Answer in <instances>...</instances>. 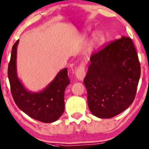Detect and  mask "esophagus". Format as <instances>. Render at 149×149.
Here are the masks:
<instances>
[{
	"instance_id": "obj_1",
	"label": "esophagus",
	"mask_w": 149,
	"mask_h": 149,
	"mask_svg": "<svg viewBox=\"0 0 149 149\" xmlns=\"http://www.w3.org/2000/svg\"><path fill=\"white\" fill-rule=\"evenodd\" d=\"M75 74L77 78L79 81H83L86 77V70H85L84 63H81L78 67L75 69Z\"/></svg>"
}]
</instances>
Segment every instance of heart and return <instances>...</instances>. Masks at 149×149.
I'll return each instance as SVG.
<instances>
[{
  "mask_svg": "<svg viewBox=\"0 0 149 149\" xmlns=\"http://www.w3.org/2000/svg\"><path fill=\"white\" fill-rule=\"evenodd\" d=\"M102 37H103V36H102V34L100 33H96L94 37V42H100L102 39Z\"/></svg>",
  "mask_w": 149,
  "mask_h": 149,
  "instance_id": "1",
  "label": "heart"
}]
</instances>
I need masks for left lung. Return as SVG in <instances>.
Returning <instances> with one entry per match:
<instances>
[{
    "label": "left lung",
    "mask_w": 149,
    "mask_h": 149,
    "mask_svg": "<svg viewBox=\"0 0 149 149\" xmlns=\"http://www.w3.org/2000/svg\"><path fill=\"white\" fill-rule=\"evenodd\" d=\"M84 83L92 114L110 118L134 101L140 63L131 38L123 36L92 54Z\"/></svg>",
    "instance_id": "8db88e82"
}]
</instances>
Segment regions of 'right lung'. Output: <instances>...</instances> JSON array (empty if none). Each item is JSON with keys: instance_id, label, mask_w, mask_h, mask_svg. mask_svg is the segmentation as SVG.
<instances>
[{"instance_id": "add662e5", "label": "right lung", "mask_w": 149, "mask_h": 149, "mask_svg": "<svg viewBox=\"0 0 149 149\" xmlns=\"http://www.w3.org/2000/svg\"><path fill=\"white\" fill-rule=\"evenodd\" d=\"M19 40L12 47L8 65L11 92L16 105L32 118L42 123H53L64 111V92L70 79L66 68L58 72L49 86L40 92H31L24 88L17 76L16 55Z\"/></svg>"}]
</instances>
